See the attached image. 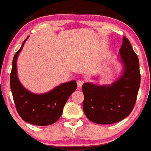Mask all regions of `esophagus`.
I'll use <instances>...</instances> for the list:
<instances>
[{
  "instance_id": "34e87169",
  "label": "esophagus",
  "mask_w": 151,
  "mask_h": 151,
  "mask_svg": "<svg viewBox=\"0 0 151 151\" xmlns=\"http://www.w3.org/2000/svg\"><path fill=\"white\" fill-rule=\"evenodd\" d=\"M84 80H78V81H77V85H78V88H81V86L84 84Z\"/></svg>"
}]
</instances>
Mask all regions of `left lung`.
Masks as SVG:
<instances>
[{
    "label": "left lung",
    "mask_w": 151,
    "mask_h": 151,
    "mask_svg": "<svg viewBox=\"0 0 151 151\" xmlns=\"http://www.w3.org/2000/svg\"><path fill=\"white\" fill-rule=\"evenodd\" d=\"M124 73L110 86L84 83L83 110L88 119L101 124L116 123L130 115L140 87L141 75L137 55L126 37L119 50Z\"/></svg>",
    "instance_id": "obj_1"
}]
</instances>
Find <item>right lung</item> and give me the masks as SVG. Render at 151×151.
Masks as SVG:
<instances>
[{
  "instance_id": "add662e5",
  "label": "right lung",
  "mask_w": 151,
  "mask_h": 151,
  "mask_svg": "<svg viewBox=\"0 0 151 151\" xmlns=\"http://www.w3.org/2000/svg\"><path fill=\"white\" fill-rule=\"evenodd\" d=\"M21 48L15 52L10 73V88L17 112L24 121L38 126H47L56 122L70 95L76 90V81L64 83L44 94H34L26 90L17 76L16 61Z\"/></svg>"
}]
</instances>
